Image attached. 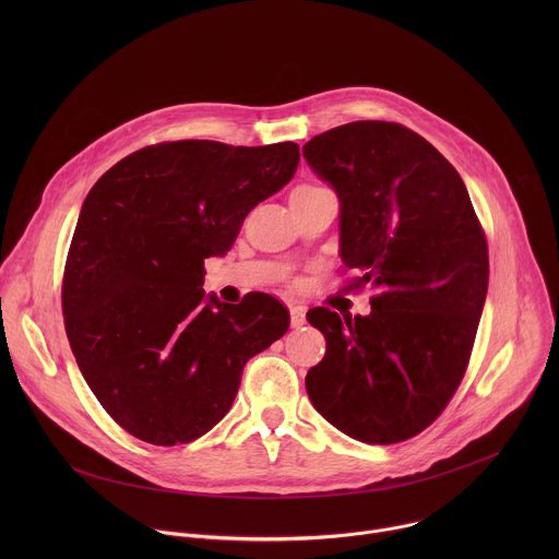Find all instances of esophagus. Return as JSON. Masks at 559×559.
<instances>
[{
  "instance_id": "obj_1",
  "label": "esophagus",
  "mask_w": 559,
  "mask_h": 559,
  "mask_svg": "<svg viewBox=\"0 0 559 559\" xmlns=\"http://www.w3.org/2000/svg\"><path fill=\"white\" fill-rule=\"evenodd\" d=\"M289 323L294 330L302 328L307 321H305V307L302 305H292L289 307Z\"/></svg>"
}]
</instances>
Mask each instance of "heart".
Returning <instances> with one entry per match:
<instances>
[{
    "label": "heart",
    "mask_w": 559,
    "mask_h": 559,
    "mask_svg": "<svg viewBox=\"0 0 559 559\" xmlns=\"http://www.w3.org/2000/svg\"><path fill=\"white\" fill-rule=\"evenodd\" d=\"M296 190H313V186H300V188H296Z\"/></svg>",
    "instance_id": "heart-1"
}]
</instances>
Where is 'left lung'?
<instances>
[{"label": "left lung", "instance_id": "1", "mask_svg": "<svg viewBox=\"0 0 559 559\" xmlns=\"http://www.w3.org/2000/svg\"><path fill=\"white\" fill-rule=\"evenodd\" d=\"M302 156L338 197L343 263L378 289L367 316L307 311L328 341L305 378L309 401L354 440L403 442L464 376L489 287L487 238L455 168L401 123L338 126Z\"/></svg>", "mask_w": 559, "mask_h": 559}]
</instances>
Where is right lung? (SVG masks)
<instances>
[{
  "instance_id": "add662e5",
  "label": "right lung",
  "mask_w": 559,
  "mask_h": 559,
  "mask_svg": "<svg viewBox=\"0 0 559 559\" xmlns=\"http://www.w3.org/2000/svg\"><path fill=\"white\" fill-rule=\"evenodd\" d=\"M296 143L173 141L132 152L88 192L63 274L70 349L102 407L150 444H186L229 412L246 362L289 328L270 294L203 287L252 207L287 186Z\"/></svg>"
}]
</instances>
